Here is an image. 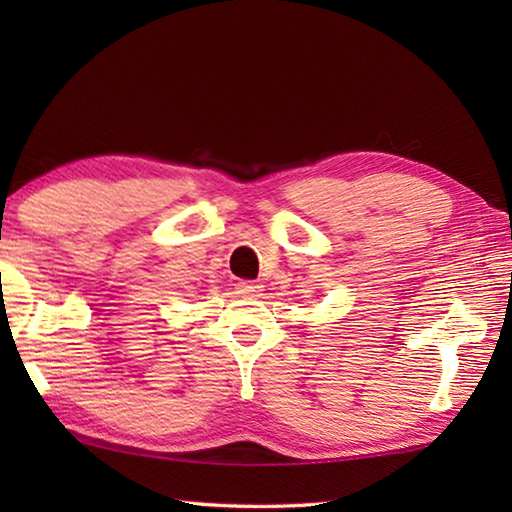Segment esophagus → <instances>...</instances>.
I'll return each instance as SVG.
<instances>
[{"label":"esophagus","instance_id":"obj_1","mask_svg":"<svg viewBox=\"0 0 512 512\" xmlns=\"http://www.w3.org/2000/svg\"><path fill=\"white\" fill-rule=\"evenodd\" d=\"M237 290L248 297H259V292H262V284H259V281H239Z\"/></svg>","mask_w":512,"mask_h":512}]
</instances>
